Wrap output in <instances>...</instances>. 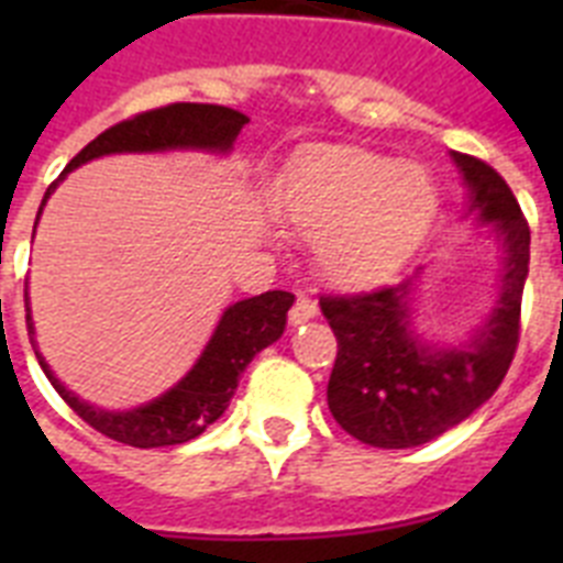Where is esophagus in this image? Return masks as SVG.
<instances>
[{
    "instance_id": "34e87169",
    "label": "esophagus",
    "mask_w": 563,
    "mask_h": 563,
    "mask_svg": "<svg viewBox=\"0 0 563 563\" xmlns=\"http://www.w3.org/2000/svg\"><path fill=\"white\" fill-rule=\"evenodd\" d=\"M316 316H318L316 301L307 296H298L296 305H292V310H290V327L305 324V321H310V318H316Z\"/></svg>"
}]
</instances>
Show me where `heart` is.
Listing matches in <instances>:
<instances>
[{
	"instance_id": "obj_1",
	"label": "heart",
	"mask_w": 563,
	"mask_h": 563,
	"mask_svg": "<svg viewBox=\"0 0 563 563\" xmlns=\"http://www.w3.org/2000/svg\"><path fill=\"white\" fill-rule=\"evenodd\" d=\"M273 211L312 239L318 273L343 290L380 285L417 251L437 217L431 174L363 146L307 148L273 186Z\"/></svg>"
}]
</instances>
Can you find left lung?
<instances>
[{
	"mask_svg": "<svg viewBox=\"0 0 563 563\" xmlns=\"http://www.w3.org/2000/svg\"><path fill=\"white\" fill-rule=\"evenodd\" d=\"M467 188V217L501 247L496 301L465 341L431 343L415 330L417 273L363 296H327L321 312L338 338L327 402L346 434L375 449H415L490 400L519 343L530 228L514 191L487 163L451 152Z\"/></svg>",
	"mask_w": 563,
	"mask_h": 563,
	"instance_id": "left-lung-1",
	"label": "left lung"
}]
</instances>
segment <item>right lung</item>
Segmentation results:
<instances>
[{"label": "right lung", "instance_id": "1", "mask_svg": "<svg viewBox=\"0 0 563 563\" xmlns=\"http://www.w3.org/2000/svg\"><path fill=\"white\" fill-rule=\"evenodd\" d=\"M247 118L236 109L213 107V103H172V107L152 109V112L134 114L129 121L114 123L112 129L101 132L92 143L67 163L64 174L44 194L38 217L47 206L49 194L56 191L58 183L67 177L73 168L84 163L107 157V154H157V152H206V154H228L236 143L239 132L245 129ZM36 217V225H38ZM33 225V236H36ZM296 296L285 290H267L262 296L245 298L222 312L220 324L213 330L211 341L206 343L202 355L197 357L186 377L174 383L172 389L161 397L134 406L126 411H109L101 406L81 400L76 391H69L56 372L36 346V330L30 318V298L24 292V307H27V332L33 352L38 357V366L44 369L53 389L64 397L69 409L76 411L92 429L107 434L109 440L132 445V449H166V445H180V442L200 437L211 422L225 415L228 402L239 386V375L245 372L247 363L258 352L282 338L287 324V310L292 307Z\"/></svg>", "mask_w": 563, "mask_h": 563}]
</instances>
